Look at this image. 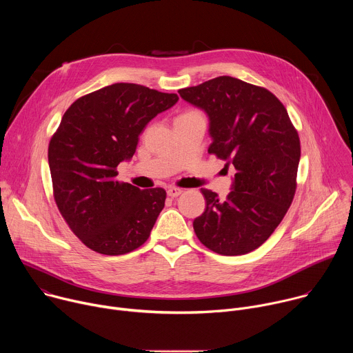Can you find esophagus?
Returning a JSON list of instances; mask_svg holds the SVG:
<instances>
[{
    "mask_svg": "<svg viewBox=\"0 0 353 353\" xmlns=\"http://www.w3.org/2000/svg\"><path fill=\"white\" fill-rule=\"evenodd\" d=\"M181 192H183V190H181V188H177V187H169V190H168V195L172 196V198L179 196Z\"/></svg>",
    "mask_w": 353,
    "mask_h": 353,
    "instance_id": "1",
    "label": "esophagus"
}]
</instances>
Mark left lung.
<instances>
[{
    "mask_svg": "<svg viewBox=\"0 0 353 353\" xmlns=\"http://www.w3.org/2000/svg\"><path fill=\"white\" fill-rule=\"evenodd\" d=\"M179 93L208 117V154L236 170L225 201L201 188L207 207L194 219V232L218 254H247L274 233L292 204L300 161L297 131L276 96L237 78L218 77Z\"/></svg>",
    "mask_w": 353,
    "mask_h": 353,
    "instance_id": "left-lung-1",
    "label": "left lung"
}]
</instances>
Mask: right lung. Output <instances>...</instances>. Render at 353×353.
Returning <instances> with one entry per match:
<instances>
[{
	"label": "right lung",
	"mask_w": 353,
	"mask_h": 353,
	"mask_svg": "<svg viewBox=\"0 0 353 353\" xmlns=\"http://www.w3.org/2000/svg\"><path fill=\"white\" fill-rule=\"evenodd\" d=\"M177 100L176 93L113 83L64 113L48 145L54 199L71 230L96 253L125 254L148 240L166 191L119 183L116 168L131 161L148 123Z\"/></svg>",
	"instance_id": "add662e5"
}]
</instances>
